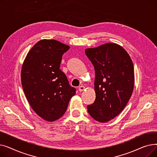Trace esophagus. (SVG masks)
Segmentation results:
<instances>
[{"instance_id": "1", "label": "esophagus", "mask_w": 157, "mask_h": 157, "mask_svg": "<svg viewBox=\"0 0 157 157\" xmlns=\"http://www.w3.org/2000/svg\"><path fill=\"white\" fill-rule=\"evenodd\" d=\"M85 89V87L84 86H83V85H81V86H80L79 87V92H83Z\"/></svg>"}]
</instances>
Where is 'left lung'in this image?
<instances>
[{"instance_id":"obj_1","label":"left lung","mask_w":157,"mask_h":157,"mask_svg":"<svg viewBox=\"0 0 157 157\" xmlns=\"http://www.w3.org/2000/svg\"><path fill=\"white\" fill-rule=\"evenodd\" d=\"M85 53L95 69V100L87 106L94 120L106 123L123 111L132 94L134 71L132 61L120 45L108 43L87 48Z\"/></svg>"}]
</instances>
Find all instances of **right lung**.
Listing matches in <instances>:
<instances>
[{"label": "right lung", "instance_id": "1", "mask_svg": "<svg viewBox=\"0 0 157 157\" xmlns=\"http://www.w3.org/2000/svg\"><path fill=\"white\" fill-rule=\"evenodd\" d=\"M69 48L54 39L40 40L30 49L22 65L25 95L32 109L47 121L60 118L76 94L60 69L62 55Z\"/></svg>", "mask_w": 157, "mask_h": 157}]
</instances>
